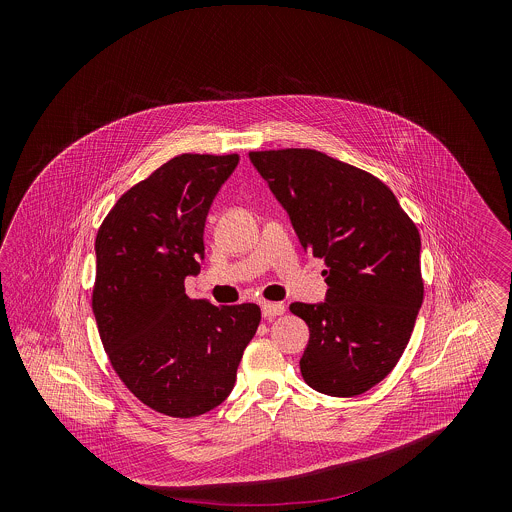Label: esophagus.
Segmentation results:
<instances>
[{
	"instance_id": "esophagus-1",
	"label": "esophagus",
	"mask_w": 512,
	"mask_h": 512,
	"mask_svg": "<svg viewBox=\"0 0 512 512\" xmlns=\"http://www.w3.org/2000/svg\"><path fill=\"white\" fill-rule=\"evenodd\" d=\"M286 313V305L284 303H262V315L264 319H272V317H278V315H284Z\"/></svg>"
}]
</instances>
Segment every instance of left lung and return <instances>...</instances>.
Returning a JSON list of instances; mask_svg holds the SVG:
<instances>
[{
    "label": "left lung",
    "instance_id": "obj_1",
    "mask_svg": "<svg viewBox=\"0 0 512 512\" xmlns=\"http://www.w3.org/2000/svg\"><path fill=\"white\" fill-rule=\"evenodd\" d=\"M250 161L303 250L327 266L325 301L290 305L309 327L303 380L329 396H359L410 341L424 299L420 232L380 179L321 151H250Z\"/></svg>",
    "mask_w": 512,
    "mask_h": 512
}]
</instances>
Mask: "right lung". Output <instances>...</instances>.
<instances>
[{"instance_id": "right-lung-1", "label": "right lung", "mask_w": 512, "mask_h": 512, "mask_svg": "<svg viewBox=\"0 0 512 512\" xmlns=\"http://www.w3.org/2000/svg\"><path fill=\"white\" fill-rule=\"evenodd\" d=\"M238 155L183 153L126 191L96 234L92 311L108 359L146 406L195 418L220 406L260 307L191 299L209 209Z\"/></svg>"}]
</instances>
